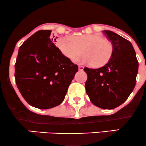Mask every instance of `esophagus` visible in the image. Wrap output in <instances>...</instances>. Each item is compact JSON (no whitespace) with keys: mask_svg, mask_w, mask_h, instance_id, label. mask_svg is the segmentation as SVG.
Instances as JSON below:
<instances>
[{"mask_svg":"<svg viewBox=\"0 0 146 146\" xmlns=\"http://www.w3.org/2000/svg\"><path fill=\"white\" fill-rule=\"evenodd\" d=\"M83 69H84V68H83V66H81V65L78 66V70H83Z\"/></svg>","mask_w":146,"mask_h":146,"instance_id":"1","label":"esophagus"}]
</instances>
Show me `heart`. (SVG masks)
<instances>
[{"label": "heart", "mask_w": 146, "mask_h": 146, "mask_svg": "<svg viewBox=\"0 0 146 146\" xmlns=\"http://www.w3.org/2000/svg\"><path fill=\"white\" fill-rule=\"evenodd\" d=\"M57 46L63 54L74 60L81 54L82 63L92 64L95 68L104 66L110 59L113 45L108 39L99 34H86L69 38L62 36L57 41Z\"/></svg>", "instance_id": "b5f03b06"}]
</instances>
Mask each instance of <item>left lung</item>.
Instances as JSON below:
<instances>
[{"label": "left lung", "mask_w": 146, "mask_h": 146, "mask_svg": "<svg viewBox=\"0 0 146 146\" xmlns=\"http://www.w3.org/2000/svg\"><path fill=\"white\" fill-rule=\"evenodd\" d=\"M113 52L107 64L98 69L84 68L88 75L86 93L94 106L111 110L126 101L133 91L139 63L132 43L112 31L104 30Z\"/></svg>", "instance_id": "8db88e82"}]
</instances>
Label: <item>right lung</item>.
Segmentation results:
<instances>
[{"instance_id": "obj_1", "label": "right lung", "mask_w": 146, "mask_h": 146, "mask_svg": "<svg viewBox=\"0 0 146 146\" xmlns=\"http://www.w3.org/2000/svg\"><path fill=\"white\" fill-rule=\"evenodd\" d=\"M51 30H39L19 47L16 83L30 106L50 109L61 104L78 66L56 47Z\"/></svg>"}]
</instances>
